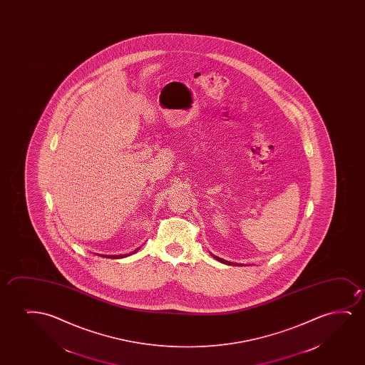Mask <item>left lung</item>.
<instances>
[{"instance_id":"obj_1","label":"left lung","mask_w":365,"mask_h":365,"mask_svg":"<svg viewBox=\"0 0 365 365\" xmlns=\"http://www.w3.org/2000/svg\"><path fill=\"white\" fill-rule=\"evenodd\" d=\"M210 255H212V253H210ZM212 257H213V258H215V259H217V260H220V262H222V263H225V264L242 265V264H240V263H232V262H228V260L222 259V258H220V257H217V255H212Z\"/></svg>"}]
</instances>
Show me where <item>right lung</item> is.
<instances>
[{
	"mask_svg": "<svg viewBox=\"0 0 365 365\" xmlns=\"http://www.w3.org/2000/svg\"><path fill=\"white\" fill-rule=\"evenodd\" d=\"M140 250V248H137V250H135V252H137V250ZM127 255H106V258H107V257H108V258H112V259H118V258H123V257H127ZM101 257H102V255H101ZM103 257H105V255H103Z\"/></svg>",
	"mask_w": 365,
	"mask_h": 365,
	"instance_id": "right-lung-1",
	"label": "right lung"
}]
</instances>
